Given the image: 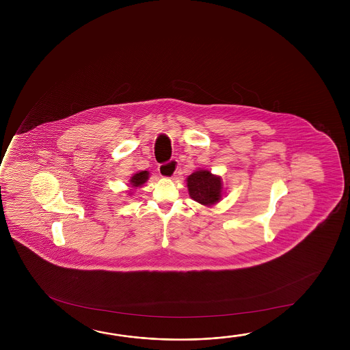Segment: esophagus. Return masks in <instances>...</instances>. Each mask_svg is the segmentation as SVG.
Here are the masks:
<instances>
[{"instance_id": "obj_1", "label": "esophagus", "mask_w": 350, "mask_h": 350, "mask_svg": "<svg viewBox=\"0 0 350 350\" xmlns=\"http://www.w3.org/2000/svg\"><path fill=\"white\" fill-rule=\"evenodd\" d=\"M173 162H176V161H173ZM166 165L167 163H163V165H161V166L159 167V172H160L161 177H174V174H176V170L172 171V170H171V168H168V166H166Z\"/></svg>"}]
</instances>
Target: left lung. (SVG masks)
<instances>
[{"label":"left lung","mask_w":350,"mask_h":350,"mask_svg":"<svg viewBox=\"0 0 350 350\" xmlns=\"http://www.w3.org/2000/svg\"><path fill=\"white\" fill-rule=\"evenodd\" d=\"M187 185L191 199L202 205H213L221 199L222 183L221 178L208 171H196L187 179Z\"/></svg>","instance_id":"1"}]
</instances>
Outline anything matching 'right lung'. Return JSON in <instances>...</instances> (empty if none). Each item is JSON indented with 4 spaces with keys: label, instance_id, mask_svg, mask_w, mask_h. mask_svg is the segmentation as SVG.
Segmentation results:
<instances>
[{
    "label": "right lung",
    "instance_id": "right-lung-1",
    "mask_svg": "<svg viewBox=\"0 0 350 350\" xmlns=\"http://www.w3.org/2000/svg\"><path fill=\"white\" fill-rule=\"evenodd\" d=\"M148 178H149V173L146 172V171L135 173V174L131 178V184H132L133 188L142 187V185L148 180Z\"/></svg>",
    "mask_w": 350,
    "mask_h": 350
}]
</instances>
